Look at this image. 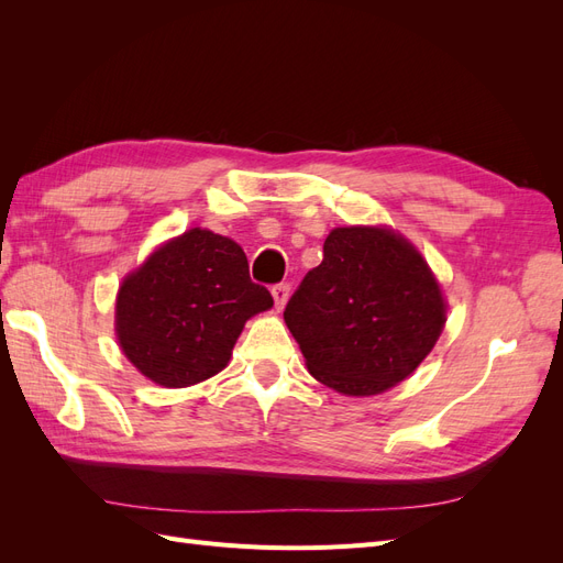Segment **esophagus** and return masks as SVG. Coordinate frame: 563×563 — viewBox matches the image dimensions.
I'll return each mask as SVG.
<instances>
[{"label":"esophagus","instance_id":"34e87169","mask_svg":"<svg viewBox=\"0 0 563 563\" xmlns=\"http://www.w3.org/2000/svg\"><path fill=\"white\" fill-rule=\"evenodd\" d=\"M288 294H291V284L282 282V284H275V286H272V298H275L277 310H282V308H284L286 300H288Z\"/></svg>","mask_w":563,"mask_h":563}]
</instances>
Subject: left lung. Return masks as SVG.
<instances>
[{
  "label": "left lung",
  "instance_id": "obj_1",
  "mask_svg": "<svg viewBox=\"0 0 563 563\" xmlns=\"http://www.w3.org/2000/svg\"><path fill=\"white\" fill-rule=\"evenodd\" d=\"M305 364L327 387L371 397L420 366L446 323V302L411 242L387 228H335L323 261L284 310Z\"/></svg>",
  "mask_w": 563,
  "mask_h": 563
}]
</instances>
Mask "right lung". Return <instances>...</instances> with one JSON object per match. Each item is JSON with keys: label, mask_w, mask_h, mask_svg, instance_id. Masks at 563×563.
I'll use <instances>...</instances> for the list:
<instances>
[{"label": "right lung", "mask_w": 563, "mask_h": 563, "mask_svg": "<svg viewBox=\"0 0 563 563\" xmlns=\"http://www.w3.org/2000/svg\"><path fill=\"white\" fill-rule=\"evenodd\" d=\"M272 308L242 246L192 228L119 286L114 331L126 360L164 387H187L230 362L246 319Z\"/></svg>", "instance_id": "1"}]
</instances>
